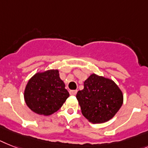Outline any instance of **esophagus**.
<instances>
[{
    "instance_id": "esophagus-1",
    "label": "esophagus",
    "mask_w": 148,
    "mask_h": 148,
    "mask_svg": "<svg viewBox=\"0 0 148 148\" xmlns=\"http://www.w3.org/2000/svg\"><path fill=\"white\" fill-rule=\"evenodd\" d=\"M77 93V90H72V91H69V94L71 95H75Z\"/></svg>"
}]
</instances>
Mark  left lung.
<instances>
[{"label":"left lung","instance_id":"left-lung-1","mask_svg":"<svg viewBox=\"0 0 148 148\" xmlns=\"http://www.w3.org/2000/svg\"><path fill=\"white\" fill-rule=\"evenodd\" d=\"M76 98L82 115L91 123L111 119L123 103V94L112 79L93 73L84 82V88Z\"/></svg>","mask_w":148,"mask_h":148}]
</instances>
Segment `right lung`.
<instances>
[{
  "label": "right lung",
  "instance_id": "1",
  "mask_svg": "<svg viewBox=\"0 0 148 148\" xmlns=\"http://www.w3.org/2000/svg\"><path fill=\"white\" fill-rule=\"evenodd\" d=\"M69 94L60 78L58 69L38 72L29 79L24 100L29 109L38 115L50 116L65 103Z\"/></svg>",
  "mask_w": 148,
  "mask_h": 148
}]
</instances>
